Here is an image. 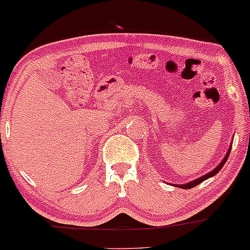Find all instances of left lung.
Instances as JSON below:
<instances>
[{
	"label": "left lung",
	"instance_id": "left-lung-1",
	"mask_svg": "<svg viewBox=\"0 0 250 250\" xmlns=\"http://www.w3.org/2000/svg\"><path fill=\"white\" fill-rule=\"evenodd\" d=\"M230 150H231V148L229 147V150H228V152H227V154H226V156H224L223 160H222L221 163H219V165H218L217 167H216V168H213L212 171L209 172V173H207L205 175H203V177H201V178H197V179H196V180H193V182H190V183H188V184H183V185H175V186H177V188H186V190H188V188H194V186L199 185V184L204 182V180L209 179V178L213 177V175H216V174L218 173L219 171H221V168H222V167L224 166V164H226V161L228 160V158H229Z\"/></svg>",
	"mask_w": 250,
	"mask_h": 250
}]
</instances>
